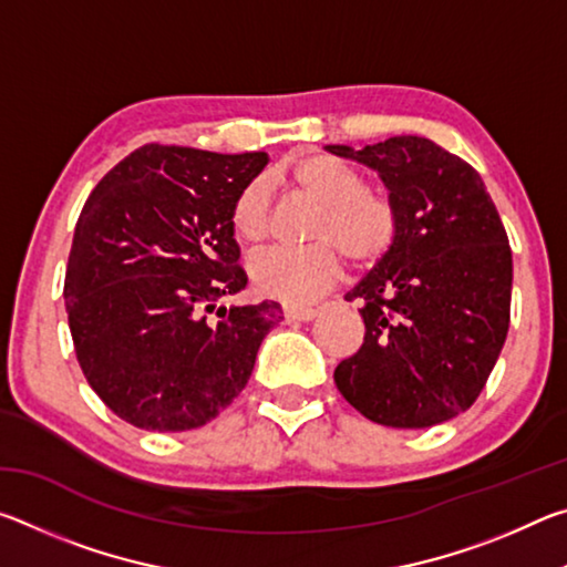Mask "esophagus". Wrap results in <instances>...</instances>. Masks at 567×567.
Returning <instances> with one entry per match:
<instances>
[{
    "instance_id": "34e87169",
    "label": "esophagus",
    "mask_w": 567,
    "mask_h": 567,
    "mask_svg": "<svg viewBox=\"0 0 567 567\" xmlns=\"http://www.w3.org/2000/svg\"><path fill=\"white\" fill-rule=\"evenodd\" d=\"M282 315H285V322H307L318 315V310H315V307H305V305H285Z\"/></svg>"
}]
</instances>
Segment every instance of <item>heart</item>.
<instances>
[{
	"instance_id": "1",
	"label": "heart",
	"mask_w": 567,
	"mask_h": 567,
	"mask_svg": "<svg viewBox=\"0 0 567 567\" xmlns=\"http://www.w3.org/2000/svg\"><path fill=\"white\" fill-rule=\"evenodd\" d=\"M272 179L312 203V245L272 249L249 262L255 290L287 305L310 302L338 280L342 255L352 267H372L398 237V209L385 192L364 187V177L340 157L310 152L272 172ZM267 189L249 182L229 207V229L239 245L260 247L267 237Z\"/></svg>"
}]
</instances>
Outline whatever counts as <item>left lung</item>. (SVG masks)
Listing matches in <instances>:
<instances>
[{"label": "left lung", "instance_id": "1", "mask_svg": "<svg viewBox=\"0 0 567 567\" xmlns=\"http://www.w3.org/2000/svg\"><path fill=\"white\" fill-rule=\"evenodd\" d=\"M332 155L362 162L398 209L390 252L344 295L364 342L334 385L364 417L430 427L477 400L511 328L513 252L477 172L433 140L402 134Z\"/></svg>", "mask_w": 567, "mask_h": 567}]
</instances>
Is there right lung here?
I'll use <instances>...</instances> for the list:
<instances>
[{"instance_id": "right-lung-1", "label": "right lung", "mask_w": 567, "mask_h": 567, "mask_svg": "<svg viewBox=\"0 0 567 567\" xmlns=\"http://www.w3.org/2000/svg\"><path fill=\"white\" fill-rule=\"evenodd\" d=\"M265 152L145 145L112 167L76 219L64 300L84 378L114 415L155 433L203 427L252 375L280 305L245 290L229 229Z\"/></svg>"}]
</instances>
